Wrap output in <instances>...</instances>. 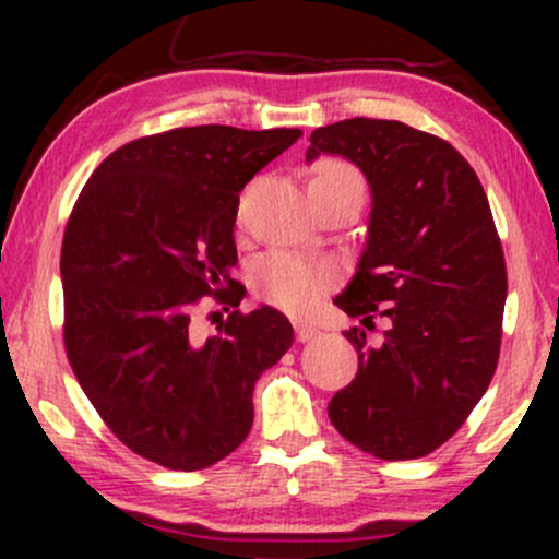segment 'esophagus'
Instances as JSON below:
<instances>
[{
	"label": "esophagus",
	"instance_id": "esophagus-1",
	"mask_svg": "<svg viewBox=\"0 0 559 559\" xmlns=\"http://www.w3.org/2000/svg\"><path fill=\"white\" fill-rule=\"evenodd\" d=\"M294 331H297V342H301V344L312 342V338L320 333L316 325H307V323H294Z\"/></svg>",
	"mask_w": 559,
	"mask_h": 559
}]
</instances>
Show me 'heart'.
Masks as SVG:
<instances>
[{"label":"heart","mask_w":559,"mask_h":559,"mask_svg":"<svg viewBox=\"0 0 559 559\" xmlns=\"http://www.w3.org/2000/svg\"><path fill=\"white\" fill-rule=\"evenodd\" d=\"M316 181H342L365 191L362 178L357 176V170L349 168L346 163H338V159L320 163L316 178H312V183ZM331 284L333 271L329 265L288 252L265 254V258L258 260L252 271L254 294L262 301H267V305H275L288 312L310 310L329 292Z\"/></svg>","instance_id":"b5f03b06"}]
</instances>
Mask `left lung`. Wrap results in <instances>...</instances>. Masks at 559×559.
Here are the masks:
<instances>
[{
	"label": "left lung",
	"instance_id": "8db88e82",
	"mask_svg": "<svg viewBox=\"0 0 559 559\" xmlns=\"http://www.w3.org/2000/svg\"><path fill=\"white\" fill-rule=\"evenodd\" d=\"M342 155L370 183L368 239L355 278L333 299L360 357L336 391V431L378 460L439 449L489 389L502 344L507 267L489 199L452 144L400 120L352 118L310 133L307 163ZM390 318L382 342L364 333Z\"/></svg>",
	"mask_w": 559,
	"mask_h": 559
}]
</instances>
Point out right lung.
<instances>
[{
	"instance_id": "add662e5",
	"label": "right lung",
	"mask_w": 559,
	"mask_h": 559,
	"mask_svg": "<svg viewBox=\"0 0 559 559\" xmlns=\"http://www.w3.org/2000/svg\"><path fill=\"white\" fill-rule=\"evenodd\" d=\"M299 128H173L115 150L70 213L60 275L70 368L131 452L204 471L247 439L252 391L294 342L284 312L234 310L217 336L191 325L197 299L239 307V191Z\"/></svg>"
}]
</instances>
